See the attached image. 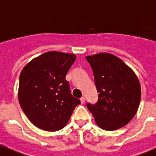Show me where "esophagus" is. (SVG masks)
<instances>
[{"label": "esophagus", "instance_id": "34e87169", "mask_svg": "<svg viewBox=\"0 0 156 156\" xmlns=\"http://www.w3.org/2000/svg\"><path fill=\"white\" fill-rule=\"evenodd\" d=\"M85 101H86V98L83 96V97H81V98H80V102H81V104H84V103H85Z\"/></svg>", "mask_w": 156, "mask_h": 156}]
</instances>
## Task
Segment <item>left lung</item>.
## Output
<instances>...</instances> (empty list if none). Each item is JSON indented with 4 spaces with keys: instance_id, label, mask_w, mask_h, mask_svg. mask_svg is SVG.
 <instances>
[{
    "instance_id": "left-lung-1",
    "label": "left lung",
    "mask_w": 156,
    "mask_h": 156,
    "mask_svg": "<svg viewBox=\"0 0 156 156\" xmlns=\"http://www.w3.org/2000/svg\"><path fill=\"white\" fill-rule=\"evenodd\" d=\"M91 66L98 101L87 103L96 124L105 130L120 129L135 116L141 90L135 72L120 58L100 53L86 56Z\"/></svg>"
}]
</instances>
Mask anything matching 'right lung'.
<instances>
[{"label":"right lung","mask_w":156,"mask_h":156,"mask_svg":"<svg viewBox=\"0 0 156 156\" xmlns=\"http://www.w3.org/2000/svg\"><path fill=\"white\" fill-rule=\"evenodd\" d=\"M76 58L73 54L45 52L21 70L19 102L27 118L40 129H61L80 103L70 94V85L66 80Z\"/></svg>","instance_id":"1"}]
</instances>
